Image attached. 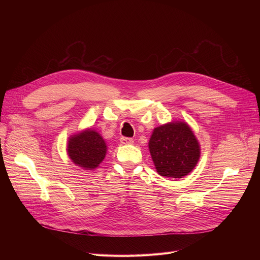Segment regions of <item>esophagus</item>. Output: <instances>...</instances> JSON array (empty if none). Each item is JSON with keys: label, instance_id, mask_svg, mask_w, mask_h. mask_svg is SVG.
Here are the masks:
<instances>
[{"label": "esophagus", "instance_id": "1", "mask_svg": "<svg viewBox=\"0 0 260 260\" xmlns=\"http://www.w3.org/2000/svg\"><path fill=\"white\" fill-rule=\"evenodd\" d=\"M120 142H121L122 144L127 145V144H133V143H134V140H133V138H128V137H121V138H120Z\"/></svg>", "mask_w": 260, "mask_h": 260}]
</instances>
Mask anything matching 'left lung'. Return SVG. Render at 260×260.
<instances>
[{"label": "left lung", "instance_id": "8db88e82", "mask_svg": "<svg viewBox=\"0 0 260 260\" xmlns=\"http://www.w3.org/2000/svg\"><path fill=\"white\" fill-rule=\"evenodd\" d=\"M148 147L158 174L171 178H182L192 172L200 157L199 144L184 122L156 127Z\"/></svg>", "mask_w": 260, "mask_h": 260}]
</instances>
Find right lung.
Wrapping results in <instances>:
<instances>
[{
	"instance_id": "1",
	"label": "right lung",
	"mask_w": 260,
	"mask_h": 260,
	"mask_svg": "<svg viewBox=\"0 0 260 260\" xmlns=\"http://www.w3.org/2000/svg\"><path fill=\"white\" fill-rule=\"evenodd\" d=\"M67 153L76 166L92 170L104 159L106 144L97 132L87 129L70 139Z\"/></svg>"
}]
</instances>
